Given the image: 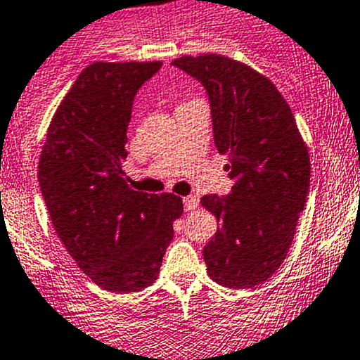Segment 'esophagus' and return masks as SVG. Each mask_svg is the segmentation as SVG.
<instances>
[{
	"instance_id": "34e87169",
	"label": "esophagus",
	"mask_w": 360,
	"mask_h": 360,
	"mask_svg": "<svg viewBox=\"0 0 360 360\" xmlns=\"http://www.w3.org/2000/svg\"><path fill=\"white\" fill-rule=\"evenodd\" d=\"M184 210H195L198 207V198L195 195H188V197L183 198Z\"/></svg>"
}]
</instances>
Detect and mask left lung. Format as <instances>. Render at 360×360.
<instances>
[{
  "instance_id": "left-lung-1",
  "label": "left lung",
  "mask_w": 360,
  "mask_h": 360,
  "mask_svg": "<svg viewBox=\"0 0 360 360\" xmlns=\"http://www.w3.org/2000/svg\"><path fill=\"white\" fill-rule=\"evenodd\" d=\"M202 83L212 112L214 144L228 155L230 195L200 203L217 217L203 248L219 285L249 289L268 281L288 256L310 188V155L277 86L248 64L217 53L172 60Z\"/></svg>"
}]
</instances>
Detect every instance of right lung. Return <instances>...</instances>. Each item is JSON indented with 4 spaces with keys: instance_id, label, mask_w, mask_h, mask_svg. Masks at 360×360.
Listing matches in <instances>:
<instances>
[{
    "instance_id": "add662e5",
    "label": "right lung",
    "mask_w": 360,
    "mask_h": 360,
    "mask_svg": "<svg viewBox=\"0 0 360 360\" xmlns=\"http://www.w3.org/2000/svg\"><path fill=\"white\" fill-rule=\"evenodd\" d=\"M155 63H94L57 108L38 179L56 233L83 274L110 292H136L158 278L183 200L136 191L123 177L127 127Z\"/></svg>"
}]
</instances>
